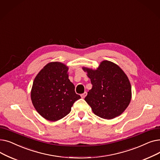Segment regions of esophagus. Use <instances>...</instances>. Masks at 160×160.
I'll use <instances>...</instances> for the list:
<instances>
[{
	"label": "esophagus",
	"instance_id": "obj_1",
	"mask_svg": "<svg viewBox=\"0 0 160 160\" xmlns=\"http://www.w3.org/2000/svg\"><path fill=\"white\" fill-rule=\"evenodd\" d=\"M86 95H87V92H84V93L81 95V97L82 98H84L86 97Z\"/></svg>",
	"mask_w": 160,
	"mask_h": 160
}]
</instances>
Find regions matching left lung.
Segmentation results:
<instances>
[{"mask_svg":"<svg viewBox=\"0 0 160 160\" xmlns=\"http://www.w3.org/2000/svg\"><path fill=\"white\" fill-rule=\"evenodd\" d=\"M82 69L93 85L85 98L93 112L108 120L121 115L132 98L130 82L123 70L108 60L102 61L96 69L86 67Z\"/></svg>","mask_w":160,"mask_h":160,"instance_id":"left-lung-1","label":"left lung"}]
</instances>
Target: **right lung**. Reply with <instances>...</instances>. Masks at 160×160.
Listing matches in <instances>:
<instances>
[{"mask_svg": "<svg viewBox=\"0 0 160 160\" xmlns=\"http://www.w3.org/2000/svg\"><path fill=\"white\" fill-rule=\"evenodd\" d=\"M30 97L38 113L54 122L68 115L74 102L81 98L69 79V67L59 62L48 63L38 72Z\"/></svg>", "mask_w": 160, "mask_h": 160, "instance_id": "1", "label": "right lung"}]
</instances>
